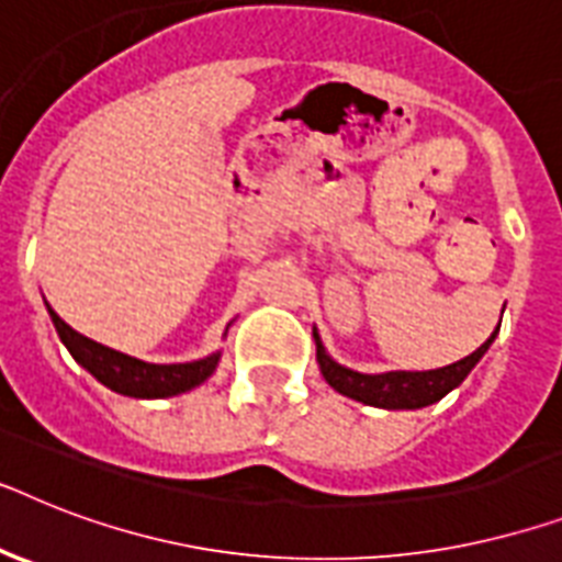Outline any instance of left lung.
<instances>
[{
	"instance_id": "1",
	"label": "left lung",
	"mask_w": 562,
	"mask_h": 562,
	"mask_svg": "<svg viewBox=\"0 0 562 562\" xmlns=\"http://www.w3.org/2000/svg\"><path fill=\"white\" fill-rule=\"evenodd\" d=\"M499 331V328H496ZM496 331L487 337L485 344L479 346L476 352L468 358L456 360L450 367L441 369H427V372H381V375H363L355 369L340 367L337 360L326 355L317 328H314V344H317V363H321L323 378L328 386H335L340 395L355 398L369 407H384V409H418L430 407L436 401H441L450 390L462 384L464 378L471 375V369L476 367L482 355L487 352V346L494 344Z\"/></svg>"
}]
</instances>
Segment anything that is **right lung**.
I'll return each instance as SVG.
<instances>
[{"mask_svg":"<svg viewBox=\"0 0 562 562\" xmlns=\"http://www.w3.org/2000/svg\"><path fill=\"white\" fill-rule=\"evenodd\" d=\"M48 314H52L54 328L71 358L98 378L100 384L112 392H121V395H130V398H170L178 392L193 390L216 372L218 358H222V352H213L202 360H190V363H147V360L130 358V355L109 349V346L75 331L52 305H48Z\"/></svg>","mask_w":562,"mask_h":562,"instance_id":"1","label":"right lung"}]
</instances>
